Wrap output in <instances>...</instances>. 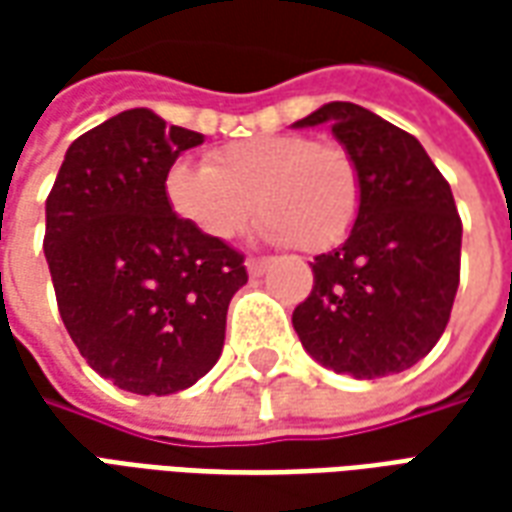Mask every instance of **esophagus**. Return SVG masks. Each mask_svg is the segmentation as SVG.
<instances>
[{
  "mask_svg": "<svg viewBox=\"0 0 512 512\" xmlns=\"http://www.w3.org/2000/svg\"><path fill=\"white\" fill-rule=\"evenodd\" d=\"M268 257H246V271H249V277H260V274H266L268 268Z\"/></svg>",
  "mask_w": 512,
  "mask_h": 512,
  "instance_id": "1",
  "label": "esophagus"
}]
</instances>
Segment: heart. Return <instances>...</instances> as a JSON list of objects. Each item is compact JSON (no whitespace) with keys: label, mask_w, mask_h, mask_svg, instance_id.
I'll return each instance as SVG.
<instances>
[{"label":"heart","mask_w":512,"mask_h":512,"mask_svg":"<svg viewBox=\"0 0 512 512\" xmlns=\"http://www.w3.org/2000/svg\"><path fill=\"white\" fill-rule=\"evenodd\" d=\"M208 161H175L164 191L172 211L211 241L235 238L257 208L266 241L326 252L351 233L362 208L359 164L337 142L252 136L216 147Z\"/></svg>","instance_id":"obj_1"}]
</instances>
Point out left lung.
Returning <instances> with one entry per match:
<instances>
[{
	"instance_id": "1",
	"label": "left lung",
	"mask_w": 512,
	"mask_h": 512,
	"mask_svg": "<svg viewBox=\"0 0 512 512\" xmlns=\"http://www.w3.org/2000/svg\"><path fill=\"white\" fill-rule=\"evenodd\" d=\"M323 123L359 164L362 208L348 241L315 257V285L293 310V329L334 373H403L450 321L461 282V216L450 183L403 128L348 101L323 104L296 128Z\"/></svg>"
}]
</instances>
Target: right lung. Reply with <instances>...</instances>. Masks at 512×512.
I'll return each instance as SVG.
<instances>
[{
    "label": "right lung",
    "mask_w": 512,
    "mask_h": 512,
    "mask_svg": "<svg viewBox=\"0 0 512 512\" xmlns=\"http://www.w3.org/2000/svg\"><path fill=\"white\" fill-rule=\"evenodd\" d=\"M197 145V131L128 109L68 147L46 200L43 252L62 323L98 376L136 395L197 384L246 285L244 255L167 200V169Z\"/></svg>",
    "instance_id": "1"
}]
</instances>
